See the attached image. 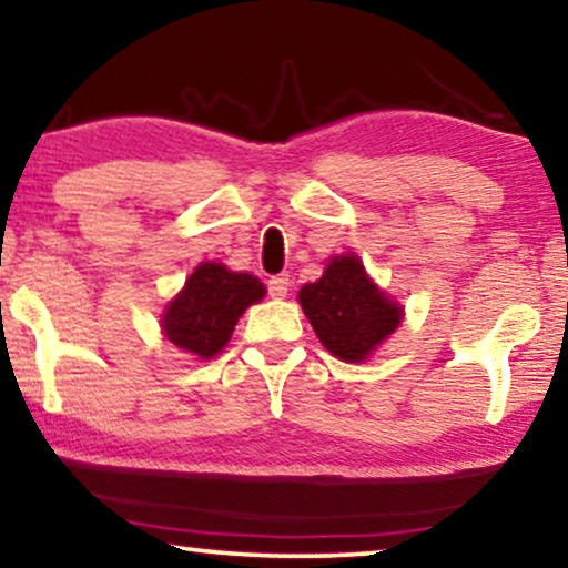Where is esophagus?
I'll use <instances>...</instances> for the list:
<instances>
[{
  "label": "esophagus",
  "mask_w": 568,
  "mask_h": 568,
  "mask_svg": "<svg viewBox=\"0 0 568 568\" xmlns=\"http://www.w3.org/2000/svg\"><path fill=\"white\" fill-rule=\"evenodd\" d=\"M287 291H291V277L285 273L283 275H273L267 281V293L273 295V298H285Z\"/></svg>",
  "instance_id": "34e87169"
}]
</instances>
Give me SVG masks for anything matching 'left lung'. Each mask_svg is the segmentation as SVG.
<instances>
[{
  "label": "left lung",
  "mask_w": 568,
  "mask_h": 568,
  "mask_svg": "<svg viewBox=\"0 0 568 568\" xmlns=\"http://www.w3.org/2000/svg\"><path fill=\"white\" fill-rule=\"evenodd\" d=\"M298 301L321 344L344 362L367 359L403 318V308L379 293L354 255L328 262L324 277L301 287Z\"/></svg>",
  "instance_id": "8db88e82"
}]
</instances>
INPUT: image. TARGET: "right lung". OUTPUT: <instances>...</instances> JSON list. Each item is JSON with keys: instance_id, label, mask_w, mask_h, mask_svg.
<instances>
[{"instance_id": "add662e5", "label": "right lung", "mask_w": 568, "mask_h": 568, "mask_svg": "<svg viewBox=\"0 0 568 568\" xmlns=\"http://www.w3.org/2000/svg\"><path fill=\"white\" fill-rule=\"evenodd\" d=\"M265 295V285L247 273H230L203 262L185 281L163 316V332L183 352L211 359L230 342L244 308Z\"/></svg>"}]
</instances>
